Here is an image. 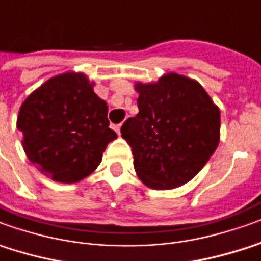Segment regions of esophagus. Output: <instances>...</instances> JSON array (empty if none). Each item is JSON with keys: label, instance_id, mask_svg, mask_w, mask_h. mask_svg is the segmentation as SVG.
<instances>
[{"label": "esophagus", "instance_id": "34e87169", "mask_svg": "<svg viewBox=\"0 0 261 261\" xmlns=\"http://www.w3.org/2000/svg\"><path fill=\"white\" fill-rule=\"evenodd\" d=\"M113 129H115V132L119 135L120 134V123H118V125H113Z\"/></svg>", "mask_w": 261, "mask_h": 261}]
</instances>
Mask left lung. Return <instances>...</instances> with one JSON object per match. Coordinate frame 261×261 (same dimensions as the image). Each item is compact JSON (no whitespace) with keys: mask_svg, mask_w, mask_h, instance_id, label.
<instances>
[{"mask_svg":"<svg viewBox=\"0 0 261 261\" xmlns=\"http://www.w3.org/2000/svg\"><path fill=\"white\" fill-rule=\"evenodd\" d=\"M139 113L122 125L134 166L150 189L179 188L215 153L220 111L199 82L168 73L154 84H136Z\"/></svg>","mask_w":261,"mask_h":261,"instance_id":"8db88e82","label":"left lung"}]
</instances>
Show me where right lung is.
<instances>
[{
  "mask_svg": "<svg viewBox=\"0 0 261 261\" xmlns=\"http://www.w3.org/2000/svg\"><path fill=\"white\" fill-rule=\"evenodd\" d=\"M92 86L82 73H62L34 91L18 113L28 159L57 182L75 183L92 173L116 139L107 102Z\"/></svg>",
  "mask_w": 261,
  "mask_h": 261,
  "instance_id": "right-lung-1",
  "label": "right lung"
}]
</instances>
